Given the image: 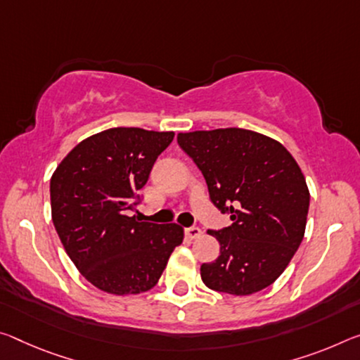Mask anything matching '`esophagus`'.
Returning <instances> with one entry per match:
<instances>
[{
	"label": "esophagus",
	"mask_w": 360,
	"mask_h": 360,
	"mask_svg": "<svg viewBox=\"0 0 360 360\" xmlns=\"http://www.w3.org/2000/svg\"><path fill=\"white\" fill-rule=\"evenodd\" d=\"M200 236H202V229H198V227H187L186 229V237L191 238V240L198 238Z\"/></svg>",
	"instance_id": "1"
}]
</instances>
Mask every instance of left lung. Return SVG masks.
I'll return each instance as SVG.
<instances>
[{
    "label": "left lung",
    "mask_w": 360,
    "mask_h": 360,
    "mask_svg": "<svg viewBox=\"0 0 360 360\" xmlns=\"http://www.w3.org/2000/svg\"><path fill=\"white\" fill-rule=\"evenodd\" d=\"M178 144L202 171L214 207L232 219L208 231L221 248L202 264L203 283L237 296L269 287L304 237L309 189L300 165L278 141L242 128L179 133Z\"/></svg>",
    "instance_id": "obj_1"
}]
</instances>
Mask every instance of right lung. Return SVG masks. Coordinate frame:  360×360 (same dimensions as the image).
<instances>
[{
	"label": "right lung",
	"mask_w": 360,
	"mask_h": 360,
	"mask_svg": "<svg viewBox=\"0 0 360 360\" xmlns=\"http://www.w3.org/2000/svg\"><path fill=\"white\" fill-rule=\"evenodd\" d=\"M173 131L110 128L77 144L51 176V216L68 258L102 292H149L184 229L142 222L127 211Z\"/></svg>",
	"instance_id": "obj_1"
}]
</instances>
